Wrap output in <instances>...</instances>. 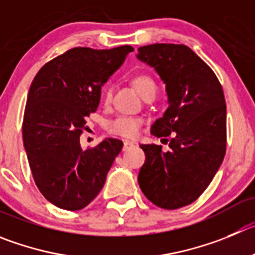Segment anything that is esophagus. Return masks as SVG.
I'll list each match as a JSON object with an SVG mask.
<instances>
[{
  "label": "esophagus",
  "mask_w": 255,
  "mask_h": 255,
  "mask_svg": "<svg viewBox=\"0 0 255 255\" xmlns=\"http://www.w3.org/2000/svg\"><path fill=\"white\" fill-rule=\"evenodd\" d=\"M132 147H134V143L130 141H125V143H123V151H128V149H130Z\"/></svg>",
  "instance_id": "1"
}]
</instances>
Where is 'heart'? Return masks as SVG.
Instances as JSON below:
<instances>
[{
  "mask_svg": "<svg viewBox=\"0 0 255 255\" xmlns=\"http://www.w3.org/2000/svg\"><path fill=\"white\" fill-rule=\"evenodd\" d=\"M132 85L135 89V92L141 95L142 98L146 97L149 93L157 92V84L153 79H152L149 75L147 74H138L135 75L132 79ZM111 99V90H106V101ZM141 120H137V118H127V117H121L118 120L113 121V122L109 125V130L116 134L123 135V137H134L137 135V133L139 132V128H141Z\"/></svg>",
  "mask_w": 255,
  "mask_h": 255,
  "instance_id": "heart-1",
  "label": "heart"
}]
</instances>
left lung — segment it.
I'll use <instances>...</instances> for the list:
<instances>
[{
    "label": "left lung",
    "mask_w": 255,
    "mask_h": 255,
    "mask_svg": "<svg viewBox=\"0 0 255 255\" xmlns=\"http://www.w3.org/2000/svg\"><path fill=\"white\" fill-rule=\"evenodd\" d=\"M137 59L156 70L168 97V108L151 133L171 135L167 152L157 144H141L146 161L138 184L151 203L173 210L194 203L224 160V92L214 71L185 45H147L139 47Z\"/></svg>",
    "instance_id": "8db88e82"
}]
</instances>
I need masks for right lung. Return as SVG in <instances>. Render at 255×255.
I'll list each match as a JSON object with an SVG mask.
<instances>
[{
  "instance_id": "1",
  "label": "right lung",
  "mask_w": 255,
  "mask_h": 255,
  "mask_svg": "<svg viewBox=\"0 0 255 255\" xmlns=\"http://www.w3.org/2000/svg\"><path fill=\"white\" fill-rule=\"evenodd\" d=\"M133 51L74 47L45 64L31 83L22 123L23 147L35 184L47 201L65 210L89 205L106 184L123 147L106 138L83 149L85 118L97 111L101 89Z\"/></svg>"
}]
</instances>
